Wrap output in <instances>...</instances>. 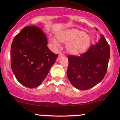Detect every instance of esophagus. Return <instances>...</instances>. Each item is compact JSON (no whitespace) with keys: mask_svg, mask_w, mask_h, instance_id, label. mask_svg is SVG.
Masks as SVG:
<instances>
[{"mask_svg":"<svg viewBox=\"0 0 120 120\" xmlns=\"http://www.w3.org/2000/svg\"><path fill=\"white\" fill-rule=\"evenodd\" d=\"M63 56H64V54H63V53H59V58H60V57H63Z\"/></svg>","mask_w":120,"mask_h":120,"instance_id":"34e87169","label":"esophagus"}]
</instances>
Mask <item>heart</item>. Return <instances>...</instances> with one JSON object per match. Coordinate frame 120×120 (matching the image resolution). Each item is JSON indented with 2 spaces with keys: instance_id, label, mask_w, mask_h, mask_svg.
<instances>
[{
  "instance_id": "obj_1",
  "label": "heart",
  "mask_w": 120,
  "mask_h": 120,
  "mask_svg": "<svg viewBox=\"0 0 120 120\" xmlns=\"http://www.w3.org/2000/svg\"><path fill=\"white\" fill-rule=\"evenodd\" d=\"M57 38L60 42L67 43V52L74 56H78L85 52L92 42V39L89 35L78 29H70L60 32ZM51 41L54 46H60L59 42L54 38H52Z\"/></svg>"
}]
</instances>
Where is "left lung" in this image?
<instances>
[{
	"instance_id": "obj_1",
	"label": "left lung",
	"mask_w": 120,
	"mask_h": 120,
	"mask_svg": "<svg viewBox=\"0 0 120 120\" xmlns=\"http://www.w3.org/2000/svg\"><path fill=\"white\" fill-rule=\"evenodd\" d=\"M100 37L101 38L96 45H93L86 52L79 56H68V78L79 90H87L95 86L106 75L110 49L103 35Z\"/></svg>"
}]
</instances>
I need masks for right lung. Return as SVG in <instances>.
Here are the masks:
<instances>
[{
    "instance_id": "1",
    "label": "right lung",
    "mask_w": 120,
    "mask_h": 120,
    "mask_svg": "<svg viewBox=\"0 0 120 120\" xmlns=\"http://www.w3.org/2000/svg\"><path fill=\"white\" fill-rule=\"evenodd\" d=\"M47 44L45 34L36 26H25L13 39L11 67L18 81L25 86H39L58 57Z\"/></svg>"
}]
</instances>
